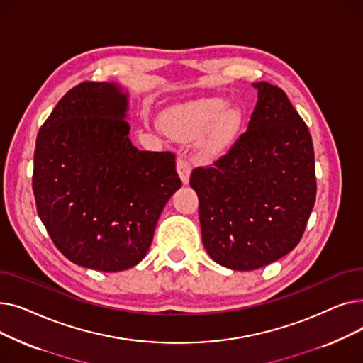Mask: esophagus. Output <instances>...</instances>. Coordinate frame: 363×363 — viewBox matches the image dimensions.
I'll return each instance as SVG.
<instances>
[{
	"mask_svg": "<svg viewBox=\"0 0 363 363\" xmlns=\"http://www.w3.org/2000/svg\"><path fill=\"white\" fill-rule=\"evenodd\" d=\"M177 170H178V174H179V177H181L182 184L186 185L188 181H189V175H191V164L188 163L186 159H184L182 156H179L178 160H177Z\"/></svg>",
	"mask_w": 363,
	"mask_h": 363,
	"instance_id": "obj_1",
	"label": "esophagus"
}]
</instances>
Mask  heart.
I'll return each instance as SVG.
<instances>
[{
  "label": "heart",
  "mask_w": 363,
  "mask_h": 363,
  "mask_svg": "<svg viewBox=\"0 0 363 363\" xmlns=\"http://www.w3.org/2000/svg\"><path fill=\"white\" fill-rule=\"evenodd\" d=\"M242 114L238 107H226L222 99H206L179 104L166 110L162 126L172 138L191 141L201 137V151L206 157L223 152L237 137Z\"/></svg>",
  "instance_id": "b5f03b06"
}]
</instances>
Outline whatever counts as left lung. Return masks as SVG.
<instances>
[{
	"instance_id": "1",
	"label": "left lung",
	"mask_w": 363,
	"mask_h": 363,
	"mask_svg": "<svg viewBox=\"0 0 363 363\" xmlns=\"http://www.w3.org/2000/svg\"><path fill=\"white\" fill-rule=\"evenodd\" d=\"M252 118L226 155L189 178L200 204L201 238L234 271L269 264L300 242L316 197L311 132L287 94L256 82Z\"/></svg>"
}]
</instances>
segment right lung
<instances>
[{
    "label": "right lung",
    "instance_id": "add662e5",
    "mask_svg": "<svg viewBox=\"0 0 363 363\" xmlns=\"http://www.w3.org/2000/svg\"><path fill=\"white\" fill-rule=\"evenodd\" d=\"M126 110L119 85L86 81L65 94L38 132V216L60 253L88 269L138 264L163 207L182 185L174 152L132 145Z\"/></svg>",
    "mask_w": 363,
    "mask_h": 363
}]
</instances>
